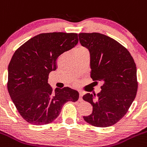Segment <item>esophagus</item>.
<instances>
[{
    "label": "esophagus",
    "instance_id": "esophagus-1",
    "mask_svg": "<svg viewBox=\"0 0 147 147\" xmlns=\"http://www.w3.org/2000/svg\"><path fill=\"white\" fill-rule=\"evenodd\" d=\"M83 93L82 91H80L79 92V101H83Z\"/></svg>",
    "mask_w": 147,
    "mask_h": 147
}]
</instances>
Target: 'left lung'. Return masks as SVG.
<instances>
[{"label": "left lung", "instance_id": "8db88e82", "mask_svg": "<svg viewBox=\"0 0 147 147\" xmlns=\"http://www.w3.org/2000/svg\"><path fill=\"white\" fill-rule=\"evenodd\" d=\"M90 53V78L103 83L101 92L88 94L83 100L93 112L83 119L96 127L115 125L124 117L136 96V66L129 51L120 43L98 32L78 34Z\"/></svg>", "mask_w": 147, "mask_h": 147}]
</instances>
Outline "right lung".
Here are the masks:
<instances>
[{"label": "right lung", "mask_w": 147, "mask_h": 147, "mask_svg": "<svg viewBox=\"0 0 147 147\" xmlns=\"http://www.w3.org/2000/svg\"><path fill=\"white\" fill-rule=\"evenodd\" d=\"M78 42L76 33H42L13 53L8 67V90L18 112L30 124H49L57 118L66 102L78 101L77 90L57 88L53 92L48 83L49 73L57 69L58 57Z\"/></svg>", "instance_id": "add662e5"}]
</instances>
